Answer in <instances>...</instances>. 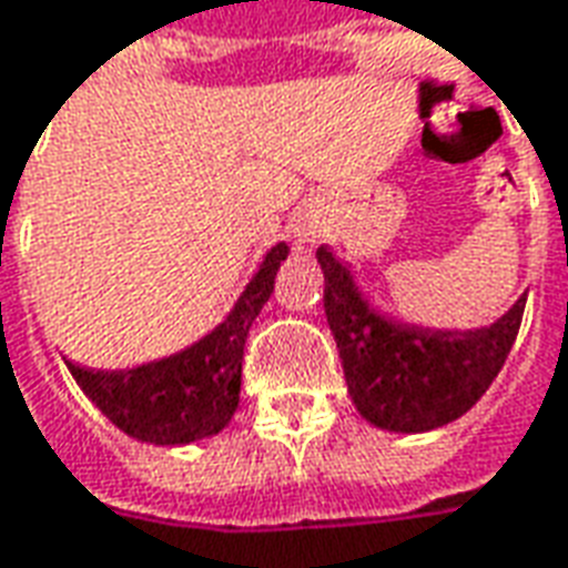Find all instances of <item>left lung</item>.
I'll use <instances>...</instances> for the list:
<instances>
[{"label": "left lung", "mask_w": 568, "mask_h": 568, "mask_svg": "<svg viewBox=\"0 0 568 568\" xmlns=\"http://www.w3.org/2000/svg\"><path fill=\"white\" fill-rule=\"evenodd\" d=\"M325 273V316L344 362L353 405L386 432H428L477 405L511 353L526 295L501 320L468 332H432L383 316L346 264L316 248Z\"/></svg>", "instance_id": "1"}]
</instances>
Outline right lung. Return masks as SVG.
Wrapping results in <instances>:
<instances>
[{"label": "right lung", "mask_w": 568, "mask_h": 568, "mask_svg": "<svg viewBox=\"0 0 568 568\" xmlns=\"http://www.w3.org/2000/svg\"><path fill=\"white\" fill-rule=\"evenodd\" d=\"M285 255L288 246L276 243L227 320L182 353L128 371H91L72 362L67 368L93 405L130 438L175 447L219 435L240 405L243 346Z\"/></svg>", "instance_id": "add662e5"}]
</instances>
